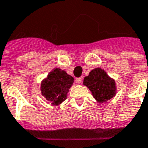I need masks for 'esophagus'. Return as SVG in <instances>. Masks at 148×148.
<instances>
[{
  "label": "esophagus",
  "mask_w": 148,
  "mask_h": 148,
  "mask_svg": "<svg viewBox=\"0 0 148 148\" xmlns=\"http://www.w3.org/2000/svg\"><path fill=\"white\" fill-rule=\"evenodd\" d=\"M82 77H77V78H76V82L77 84H81L82 82Z\"/></svg>",
  "instance_id": "34e87169"
}]
</instances>
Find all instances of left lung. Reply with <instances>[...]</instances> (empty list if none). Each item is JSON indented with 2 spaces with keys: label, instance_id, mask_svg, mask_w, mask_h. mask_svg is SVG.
I'll use <instances>...</instances> for the list:
<instances>
[{
  "label": "left lung",
  "instance_id": "1",
  "mask_svg": "<svg viewBox=\"0 0 148 148\" xmlns=\"http://www.w3.org/2000/svg\"><path fill=\"white\" fill-rule=\"evenodd\" d=\"M83 84L88 88L99 103L106 102L116 94V82L100 67L95 68L84 78Z\"/></svg>",
  "mask_w": 148,
  "mask_h": 148
}]
</instances>
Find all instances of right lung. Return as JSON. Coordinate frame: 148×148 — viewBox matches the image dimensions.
<instances>
[{"label": "right lung", "instance_id": "obj_1", "mask_svg": "<svg viewBox=\"0 0 148 148\" xmlns=\"http://www.w3.org/2000/svg\"><path fill=\"white\" fill-rule=\"evenodd\" d=\"M74 79L65 71L54 68L41 82V94L53 106H60L66 99Z\"/></svg>", "mask_w": 148, "mask_h": 148}]
</instances>
